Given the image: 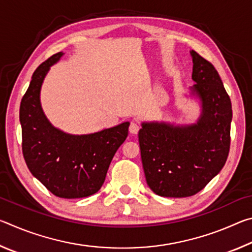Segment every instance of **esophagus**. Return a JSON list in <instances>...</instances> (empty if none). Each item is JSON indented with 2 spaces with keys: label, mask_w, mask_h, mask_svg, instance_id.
<instances>
[{
  "label": "esophagus",
  "mask_w": 252,
  "mask_h": 252,
  "mask_svg": "<svg viewBox=\"0 0 252 252\" xmlns=\"http://www.w3.org/2000/svg\"><path fill=\"white\" fill-rule=\"evenodd\" d=\"M139 130H140V126H139V123H136V122H131V125H130V126H129V131L131 132V133H133V134L138 133Z\"/></svg>",
  "instance_id": "1"
}]
</instances>
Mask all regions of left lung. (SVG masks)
Segmentation results:
<instances>
[{"label": "left lung", "mask_w": 252, "mask_h": 252, "mask_svg": "<svg viewBox=\"0 0 252 252\" xmlns=\"http://www.w3.org/2000/svg\"><path fill=\"white\" fill-rule=\"evenodd\" d=\"M191 57L195 82L191 90L202 103L198 122L183 126L142 123L139 131L147 183L161 197L198 193L220 172L229 155L231 101L212 63L193 50Z\"/></svg>", "instance_id": "8db88e82"}]
</instances>
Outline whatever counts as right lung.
<instances>
[{
    "label": "right lung",
    "mask_w": 252,
    "mask_h": 252,
    "mask_svg": "<svg viewBox=\"0 0 252 252\" xmlns=\"http://www.w3.org/2000/svg\"><path fill=\"white\" fill-rule=\"evenodd\" d=\"M62 55H52L34 71L21 101L22 152L29 170L46 189L59 198L78 199L100 190L130 123L84 135L55 129L42 111L40 90L50 66Z\"/></svg>",
    "instance_id": "1"
}]
</instances>
